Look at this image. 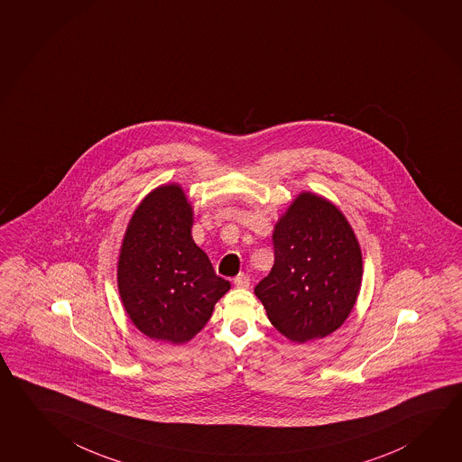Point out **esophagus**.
<instances>
[{
  "mask_svg": "<svg viewBox=\"0 0 462 462\" xmlns=\"http://www.w3.org/2000/svg\"><path fill=\"white\" fill-rule=\"evenodd\" d=\"M235 285L237 286V288L245 290V288L251 286V277H249L247 273H241V275H237V277L235 278Z\"/></svg>",
  "mask_w": 462,
  "mask_h": 462,
  "instance_id": "1",
  "label": "esophagus"
}]
</instances>
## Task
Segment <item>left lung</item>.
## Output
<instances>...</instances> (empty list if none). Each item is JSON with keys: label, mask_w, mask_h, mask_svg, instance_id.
Listing matches in <instances>:
<instances>
[{"label": "left lung", "mask_w": 462, "mask_h": 462, "mask_svg": "<svg viewBox=\"0 0 462 462\" xmlns=\"http://www.w3.org/2000/svg\"><path fill=\"white\" fill-rule=\"evenodd\" d=\"M272 239L273 267L254 290L270 322L298 344L332 334L352 312L363 277L360 244L344 213L300 193Z\"/></svg>", "instance_id": "left-lung-1"}]
</instances>
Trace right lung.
<instances>
[{"label":"right lung","mask_w":462,"mask_h":462,"mask_svg":"<svg viewBox=\"0 0 462 462\" xmlns=\"http://www.w3.org/2000/svg\"><path fill=\"white\" fill-rule=\"evenodd\" d=\"M192 205L182 187L148 193L126 226L118 255V293L134 328L152 340L185 344L231 288L193 243Z\"/></svg>","instance_id":"right-lung-1"}]
</instances>
